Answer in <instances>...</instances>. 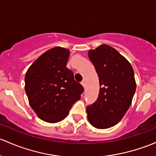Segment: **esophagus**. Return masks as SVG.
Wrapping results in <instances>:
<instances>
[{
    "mask_svg": "<svg viewBox=\"0 0 156 156\" xmlns=\"http://www.w3.org/2000/svg\"><path fill=\"white\" fill-rule=\"evenodd\" d=\"M81 85H82V86L83 87H85V83H84V81H82V82H81Z\"/></svg>",
    "mask_w": 156,
    "mask_h": 156,
    "instance_id": "esophagus-1",
    "label": "esophagus"
}]
</instances>
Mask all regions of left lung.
Segmentation results:
<instances>
[{
    "label": "left lung",
    "instance_id": "obj_1",
    "mask_svg": "<svg viewBox=\"0 0 156 156\" xmlns=\"http://www.w3.org/2000/svg\"><path fill=\"white\" fill-rule=\"evenodd\" d=\"M99 79L97 100L87 107L89 122L96 129L115 126L124 117L136 90L134 70L116 49L101 45L88 52Z\"/></svg>",
    "mask_w": 156,
    "mask_h": 156
}]
</instances>
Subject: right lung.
I'll return each instance as SVG.
<instances>
[{
	"instance_id": "add662e5",
	"label": "right lung",
	"mask_w": 156,
	"mask_h": 156,
	"mask_svg": "<svg viewBox=\"0 0 156 156\" xmlns=\"http://www.w3.org/2000/svg\"><path fill=\"white\" fill-rule=\"evenodd\" d=\"M69 53L61 47L50 49L26 73L25 92L30 105L45 122L54 123L65 119L83 92L82 85L74 80L73 73L66 67Z\"/></svg>"
}]
</instances>
